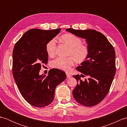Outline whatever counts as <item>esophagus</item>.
Instances as JSON below:
<instances>
[{"instance_id": "34e87169", "label": "esophagus", "mask_w": 127, "mask_h": 127, "mask_svg": "<svg viewBox=\"0 0 127 127\" xmlns=\"http://www.w3.org/2000/svg\"><path fill=\"white\" fill-rule=\"evenodd\" d=\"M66 77L67 78H70V77H71V76L70 75H69V74H68V73H66Z\"/></svg>"}]
</instances>
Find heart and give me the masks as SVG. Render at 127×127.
<instances>
[{"mask_svg":"<svg viewBox=\"0 0 127 127\" xmlns=\"http://www.w3.org/2000/svg\"><path fill=\"white\" fill-rule=\"evenodd\" d=\"M61 40L70 47L68 58L58 57L51 62V66L64 71H69L71 67L74 65L75 59L81 63L87 58L89 55V48L87 45L82 44V40L72 34H65L61 37ZM56 40L52 39L47 42L46 51L48 55L52 56L55 53Z\"/></svg>","mask_w":127,"mask_h":127,"instance_id":"heart-1","label":"heart"}]
</instances>
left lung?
Wrapping results in <instances>:
<instances>
[{"label":"left lung","mask_w":127,"mask_h":127,"mask_svg":"<svg viewBox=\"0 0 127 127\" xmlns=\"http://www.w3.org/2000/svg\"><path fill=\"white\" fill-rule=\"evenodd\" d=\"M66 32L86 39L89 55L76 70L82 74L73 77L77 85L72 91L74 98L85 106L99 104L108 93L116 73V55L114 47L104 35L93 29H66ZM84 75L88 79H80Z\"/></svg>","instance_id":"1"}]
</instances>
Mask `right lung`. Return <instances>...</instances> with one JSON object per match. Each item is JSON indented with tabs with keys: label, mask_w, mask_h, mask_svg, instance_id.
I'll return each instance as SVG.
<instances>
[{
	"label": "right lung",
	"mask_w": 127,
	"mask_h": 127,
	"mask_svg": "<svg viewBox=\"0 0 127 127\" xmlns=\"http://www.w3.org/2000/svg\"><path fill=\"white\" fill-rule=\"evenodd\" d=\"M60 31L61 28L30 29L13 48V78L21 95L32 106L43 107L50 105L53 100L57 86L66 77L65 72L57 69L51 70L47 76L39 74L41 64L47 63V42Z\"/></svg>",
	"instance_id": "add662e5"
}]
</instances>
